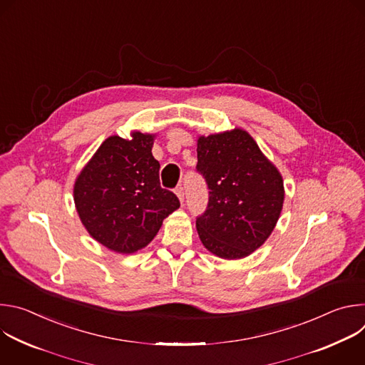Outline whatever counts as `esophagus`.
I'll return each mask as SVG.
<instances>
[{
  "label": "esophagus",
  "mask_w": 365,
  "mask_h": 365,
  "mask_svg": "<svg viewBox=\"0 0 365 365\" xmlns=\"http://www.w3.org/2000/svg\"><path fill=\"white\" fill-rule=\"evenodd\" d=\"M176 195H178V197H179V200L180 202H183L185 200V189H183V186L182 185H179L178 187H176Z\"/></svg>",
  "instance_id": "obj_1"
}]
</instances>
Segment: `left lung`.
<instances>
[{"label":"left lung","mask_w":365,"mask_h":365,"mask_svg":"<svg viewBox=\"0 0 365 365\" xmlns=\"http://www.w3.org/2000/svg\"><path fill=\"white\" fill-rule=\"evenodd\" d=\"M196 151V170L210 189L206 210L196 218L199 238L221 258L247 257L277 224L284 200L282 175L241 128L200 135Z\"/></svg>","instance_id":"left-lung-1"}]
</instances>
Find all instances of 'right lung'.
Here are the masks:
<instances>
[{
  "label": "right lung",
  "instance_id": "right-lung-1",
  "mask_svg": "<svg viewBox=\"0 0 365 365\" xmlns=\"http://www.w3.org/2000/svg\"><path fill=\"white\" fill-rule=\"evenodd\" d=\"M153 140L140 131L130 140L108 137L75 182L73 199L83 227L115 252L144 248L180 206L178 196L160 186Z\"/></svg>",
  "mask_w": 365,
  "mask_h": 365
}]
</instances>
